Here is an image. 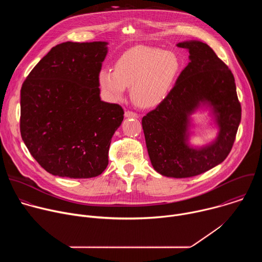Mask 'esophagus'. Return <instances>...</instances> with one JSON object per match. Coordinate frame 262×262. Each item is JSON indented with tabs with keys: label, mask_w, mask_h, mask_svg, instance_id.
<instances>
[{
	"label": "esophagus",
	"mask_w": 262,
	"mask_h": 262,
	"mask_svg": "<svg viewBox=\"0 0 262 262\" xmlns=\"http://www.w3.org/2000/svg\"><path fill=\"white\" fill-rule=\"evenodd\" d=\"M124 115L127 118H139V115L137 113H135V112H132V111H126Z\"/></svg>",
	"instance_id": "1"
}]
</instances>
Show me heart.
Returning a JSON list of instances; mask_svg holds the SVG:
<instances>
[{
    "label": "heart",
    "instance_id": "1",
    "mask_svg": "<svg viewBox=\"0 0 262 262\" xmlns=\"http://www.w3.org/2000/svg\"><path fill=\"white\" fill-rule=\"evenodd\" d=\"M181 71L179 57L171 51L151 47H135L117 60L115 69L101 68L97 81L103 96L117 101L130 87L132 99L141 107L162 102Z\"/></svg>",
    "mask_w": 262,
    "mask_h": 262
}]
</instances>
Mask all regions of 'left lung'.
Returning <instances> with one entry per match:
<instances>
[{"label": "left lung", "instance_id": "left-lung-1", "mask_svg": "<svg viewBox=\"0 0 262 262\" xmlns=\"http://www.w3.org/2000/svg\"><path fill=\"white\" fill-rule=\"evenodd\" d=\"M190 53V62L166 98L142 118L147 150L155 170L167 177L185 178L204 173L225 160L242 119L234 77L210 47L198 40L177 43ZM208 106L219 127L210 144L192 147L189 116Z\"/></svg>", "mask_w": 262, "mask_h": 262}]
</instances>
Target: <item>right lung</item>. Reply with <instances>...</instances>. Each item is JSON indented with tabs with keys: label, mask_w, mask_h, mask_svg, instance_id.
Returning <instances> with one entry per match:
<instances>
[{
	"label": "right lung",
	"mask_w": 262,
	"mask_h": 262,
	"mask_svg": "<svg viewBox=\"0 0 262 262\" xmlns=\"http://www.w3.org/2000/svg\"><path fill=\"white\" fill-rule=\"evenodd\" d=\"M107 42H63L29 73L20 89V135L49 173L91 178L108 164L123 108L100 99L98 72Z\"/></svg>",
	"instance_id": "1"
}]
</instances>
